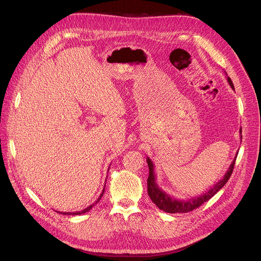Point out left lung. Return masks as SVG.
I'll list each match as a JSON object with an SVG mask.
<instances>
[{"instance_id": "8db88e82", "label": "left lung", "mask_w": 261, "mask_h": 261, "mask_svg": "<svg viewBox=\"0 0 261 261\" xmlns=\"http://www.w3.org/2000/svg\"><path fill=\"white\" fill-rule=\"evenodd\" d=\"M226 74V73H225ZM227 75V74H226ZM228 85L230 86V88L235 91L234 85H232V81L229 77H226ZM240 134H241V129H240ZM242 140V136H240ZM237 154L235 156V159L232 160L230 166L228 167L227 171L225 172L224 176L220 181H218L213 187L210 188V190H207L205 194H202L198 197L191 198V199H187V200H179L175 199L169 195H167L165 191L163 189H161L155 181V173H154V165L152 161L150 160L149 158H147V164L149 167V176L147 180V185H148V195L150 197V199L152 200V202L156 205V206L161 210L166 213H170V214H175V213H188L196 210L197 207H199L200 205H202L204 202L208 201L212 197H214L219 190H220L228 181V179L230 177V174L232 172V169H234L235 166V161H236Z\"/></svg>"}]
</instances>
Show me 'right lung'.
I'll return each instance as SVG.
<instances>
[{"instance_id": "obj_1", "label": "right lung", "mask_w": 261, "mask_h": 261, "mask_svg": "<svg viewBox=\"0 0 261 261\" xmlns=\"http://www.w3.org/2000/svg\"><path fill=\"white\" fill-rule=\"evenodd\" d=\"M103 193H105V188L102 189V193L100 194V196H99V198L96 200L92 205H90L89 207H87V208H85L84 211H81V212H75V213H62V212H60V214H62V215H72V216H74V215H81V214H85V213H87V212H89L90 210H92V207L94 206L95 204H97L98 202H99V200L101 199V197H102V195H103Z\"/></svg>"}]
</instances>
